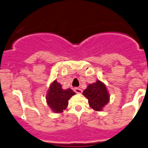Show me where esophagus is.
<instances>
[{
    "mask_svg": "<svg viewBox=\"0 0 148 148\" xmlns=\"http://www.w3.org/2000/svg\"><path fill=\"white\" fill-rule=\"evenodd\" d=\"M74 91L76 93H78V94H80V93H82V89H80V88L75 87L74 89Z\"/></svg>",
    "mask_w": 148,
    "mask_h": 148,
    "instance_id": "obj_1",
    "label": "esophagus"
}]
</instances>
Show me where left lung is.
<instances>
[{
    "instance_id": "8db88e82",
    "label": "left lung",
    "mask_w": 148,
    "mask_h": 148,
    "mask_svg": "<svg viewBox=\"0 0 148 148\" xmlns=\"http://www.w3.org/2000/svg\"><path fill=\"white\" fill-rule=\"evenodd\" d=\"M83 95L88 99L90 108L97 111H101L110 100L108 89L104 83L100 80L88 85Z\"/></svg>"
}]
</instances>
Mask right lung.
<instances>
[{"mask_svg":"<svg viewBox=\"0 0 148 148\" xmlns=\"http://www.w3.org/2000/svg\"><path fill=\"white\" fill-rule=\"evenodd\" d=\"M76 93L71 89H63L59 83L54 80L47 94V102L55 113H62L67 108L68 100Z\"/></svg>","mask_w":148,"mask_h":148,"instance_id":"obj_1","label":"right lung"}]
</instances>
